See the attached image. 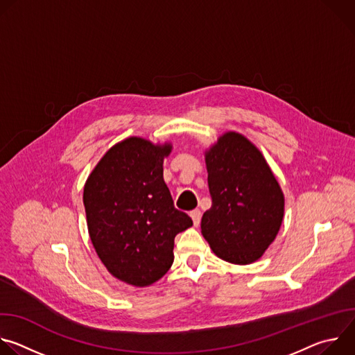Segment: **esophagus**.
I'll list each match as a JSON object with an SVG mask.
<instances>
[{"label": "esophagus", "instance_id": "1", "mask_svg": "<svg viewBox=\"0 0 355 355\" xmlns=\"http://www.w3.org/2000/svg\"><path fill=\"white\" fill-rule=\"evenodd\" d=\"M189 216L192 218V222H193V225L195 226H198L199 223H200V218H202V212L199 211V209H193V211H191V214H189Z\"/></svg>", "mask_w": 355, "mask_h": 355}]
</instances>
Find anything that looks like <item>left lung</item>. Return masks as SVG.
I'll list each match as a JSON object with an SVG mask.
<instances>
[{
	"mask_svg": "<svg viewBox=\"0 0 355 355\" xmlns=\"http://www.w3.org/2000/svg\"><path fill=\"white\" fill-rule=\"evenodd\" d=\"M212 207L200 220L215 254L245 266L263 257L284 219V192L261 151L245 136L226 132L205 150Z\"/></svg>",
	"mask_w": 355,
	"mask_h": 355,
	"instance_id": "8db88e82",
	"label": "left lung"
}]
</instances>
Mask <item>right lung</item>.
I'll list each match as a JSON object with an SVG mask.
<instances>
[{
  "mask_svg": "<svg viewBox=\"0 0 355 355\" xmlns=\"http://www.w3.org/2000/svg\"><path fill=\"white\" fill-rule=\"evenodd\" d=\"M171 143L132 136L114 144L88 175L83 202L99 260L133 286L159 281L174 261V239L192 226L163 178Z\"/></svg>",
  "mask_w": 355,
  "mask_h": 355,
  "instance_id": "add662e5",
  "label": "right lung"
}]
</instances>
